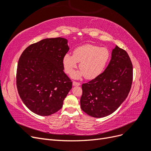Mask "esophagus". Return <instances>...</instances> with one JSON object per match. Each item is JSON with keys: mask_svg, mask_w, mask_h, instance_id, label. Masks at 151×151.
Listing matches in <instances>:
<instances>
[{"mask_svg": "<svg viewBox=\"0 0 151 151\" xmlns=\"http://www.w3.org/2000/svg\"><path fill=\"white\" fill-rule=\"evenodd\" d=\"M72 84H73V86H78L81 85V83H77V82H76V81H74V82H73Z\"/></svg>", "mask_w": 151, "mask_h": 151, "instance_id": "esophagus-1", "label": "esophagus"}]
</instances>
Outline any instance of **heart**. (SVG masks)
Masks as SVG:
<instances>
[{
  "instance_id": "obj_1",
  "label": "heart",
  "mask_w": 151,
  "mask_h": 151,
  "mask_svg": "<svg viewBox=\"0 0 151 151\" xmlns=\"http://www.w3.org/2000/svg\"><path fill=\"white\" fill-rule=\"evenodd\" d=\"M109 58L110 52L107 48L88 44L77 48L74 55L65 54L63 58V66L67 74L72 75L80 62L81 71L75 73L73 77L78 79L85 76L86 78L93 79L102 74Z\"/></svg>"
}]
</instances>
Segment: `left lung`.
<instances>
[{"label":"left lung","instance_id":"left-lung-1","mask_svg":"<svg viewBox=\"0 0 151 151\" xmlns=\"http://www.w3.org/2000/svg\"><path fill=\"white\" fill-rule=\"evenodd\" d=\"M132 80L133 66L129 55L125 50L116 46L105 70L82 85V110L95 118L111 115L128 96Z\"/></svg>","mask_w":151,"mask_h":151}]
</instances>
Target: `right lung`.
<instances>
[{
  "instance_id": "right-lung-1",
  "label": "right lung",
  "mask_w": 151,
  "mask_h": 151,
  "mask_svg": "<svg viewBox=\"0 0 151 151\" xmlns=\"http://www.w3.org/2000/svg\"><path fill=\"white\" fill-rule=\"evenodd\" d=\"M67 40L46 38L29 45L17 63L16 84L22 102L40 116L62 108L72 83L63 72V58L69 50Z\"/></svg>"
}]
</instances>
